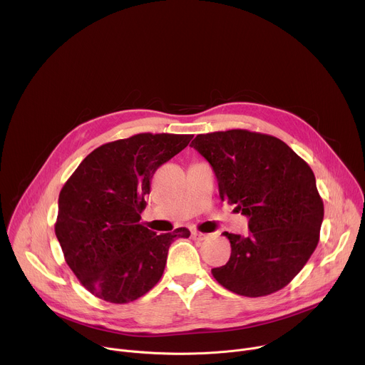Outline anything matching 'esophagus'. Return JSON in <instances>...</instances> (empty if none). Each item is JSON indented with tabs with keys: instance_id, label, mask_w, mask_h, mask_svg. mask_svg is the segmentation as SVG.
<instances>
[{
	"instance_id": "esophagus-1",
	"label": "esophagus",
	"mask_w": 365,
	"mask_h": 365,
	"mask_svg": "<svg viewBox=\"0 0 365 365\" xmlns=\"http://www.w3.org/2000/svg\"><path fill=\"white\" fill-rule=\"evenodd\" d=\"M190 237L193 238V240H205L206 238V234H202V232H199V231H190Z\"/></svg>"
}]
</instances>
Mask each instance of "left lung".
Wrapping results in <instances>:
<instances>
[{"instance_id":"left-lung-1","label":"left lung","mask_w":365,"mask_h":365,"mask_svg":"<svg viewBox=\"0 0 365 365\" xmlns=\"http://www.w3.org/2000/svg\"><path fill=\"white\" fill-rule=\"evenodd\" d=\"M190 147L212 166L220 197L248 218L247 237L224 232L231 257L212 276L247 297L283 289L319 241L324 202L314 172L282 140L247 130L199 134Z\"/></svg>"}]
</instances>
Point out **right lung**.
I'll list each match as a JSON object with an SVG mask.
<instances>
[{
    "instance_id": "add662e5",
    "label": "right lung",
    "mask_w": 365,
    "mask_h": 365,
    "mask_svg": "<svg viewBox=\"0 0 365 365\" xmlns=\"http://www.w3.org/2000/svg\"><path fill=\"white\" fill-rule=\"evenodd\" d=\"M193 135L143 133L95 148L59 195L55 225L65 259L82 286L111 303H128L160 280L170 244L187 228L158 235L140 220L150 180Z\"/></svg>"
}]
</instances>
